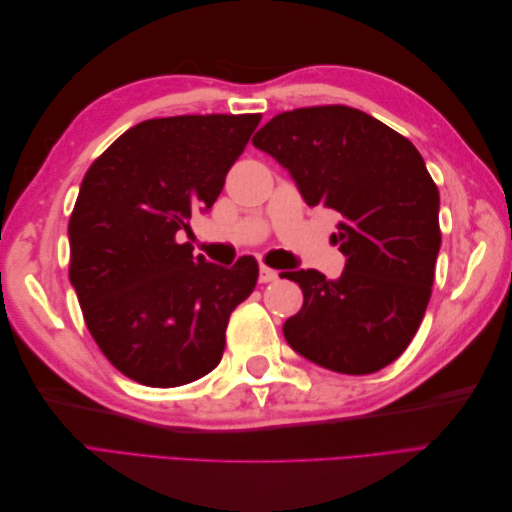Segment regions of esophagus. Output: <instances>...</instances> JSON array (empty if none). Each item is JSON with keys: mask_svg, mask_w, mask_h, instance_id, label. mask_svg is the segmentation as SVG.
Returning <instances> with one entry per match:
<instances>
[{"mask_svg": "<svg viewBox=\"0 0 512 512\" xmlns=\"http://www.w3.org/2000/svg\"><path fill=\"white\" fill-rule=\"evenodd\" d=\"M258 280H260L262 284L275 282V280H277V271H273V269H269V267H265V265H260V269H258Z\"/></svg>", "mask_w": 512, "mask_h": 512, "instance_id": "1", "label": "esophagus"}]
</instances>
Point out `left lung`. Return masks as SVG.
Returning <instances> with one entry per match:
<instances>
[{"label":"left lung","mask_w":512,"mask_h":512,"mask_svg":"<svg viewBox=\"0 0 512 512\" xmlns=\"http://www.w3.org/2000/svg\"><path fill=\"white\" fill-rule=\"evenodd\" d=\"M252 143L282 164L309 207L342 215L339 280L284 273L303 307L284 322L294 352L339 374H374L408 348L431 297L440 252V194L416 147L359 108L275 115Z\"/></svg>","instance_id":"left-lung-1"}]
</instances>
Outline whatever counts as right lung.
Segmentation results:
<instances>
[{"instance_id": "right-lung-1", "label": "right lung", "mask_w": 512, "mask_h": 512, "mask_svg": "<svg viewBox=\"0 0 512 512\" xmlns=\"http://www.w3.org/2000/svg\"><path fill=\"white\" fill-rule=\"evenodd\" d=\"M260 115H179L123 132L89 166L68 224L70 284L87 329L123 376L170 389L222 361L228 318L258 262L194 256L177 232L218 200Z\"/></svg>"}]
</instances>
